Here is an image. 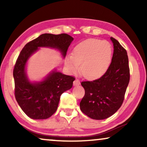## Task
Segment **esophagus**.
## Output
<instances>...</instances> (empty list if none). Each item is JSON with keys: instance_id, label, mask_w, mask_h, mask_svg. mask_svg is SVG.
Segmentation results:
<instances>
[{"instance_id": "obj_1", "label": "esophagus", "mask_w": 147, "mask_h": 147, "mask_svg": "<svg viewBox=\"0 0 147 147\" xmlns=\"http://www.w3.org/2000/svg\"><path fill=\"white\" fill-rule=\"evenodd\" d=\"M80 84V82L79 81V80L76 79L74 80V86H79Z\"/></svg>"}]
</instances>
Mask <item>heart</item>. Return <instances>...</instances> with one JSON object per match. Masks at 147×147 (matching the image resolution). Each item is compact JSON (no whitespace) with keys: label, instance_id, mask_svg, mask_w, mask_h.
<instances>
[{"label":"heart","instance_id":"obj_1","mask_svg":"<svg viewBox=\"0 0 147 147\" xmlns=\"http://www.w3.org/2000/svg\"><path fill=\"white\" fill-rule=\"evenodd\" d=\"M112 53L111 44L97 39L86 40L77 45L73 53L67 57L65 64L71 73L80 69L88 78H96L104 75L110 64Z\"/></svg>","mask_w":147,"mask_h":147}]
</instances>
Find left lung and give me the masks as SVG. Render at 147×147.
I'll use <instances>...</instances> for the list:
<instances>
[{"label":"left lung","instance_id":"1","mask_svg":"<svg viewBox=\"0 0 147 147\" xmlns=\"http://www.w3.org/2000/svg\"><path fill=\"white\" fill-rule=\"evenodd\" d=\"M110 39L114 53L108 70L98 79L81 83L85 95L80 103V109L94 120L106 119L119 109L130 81L127 52L117 40Z\"/></svg>","mask_w":147,"mask_h":147}]
</instances>
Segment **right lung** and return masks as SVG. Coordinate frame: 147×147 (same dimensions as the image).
I'll return each instance as SVG.
<instances>
[{
	"mask_svg": "<svg viewBox=\"0 0 147 147\" xmlns=\"http://www.w3.org/2000/svg\"><path fill=\"white\" fill-rule=\"evenodd\" d=\"M74 38L66 33L42 34L21 50L13 69L15 96L20 107L32 119H47L56 112L61 95L71 89L75 78L52 71L43 82L31 83L25 73L28 59L39 47L55 48L65 57Z\"/></svg>",
	"mask_w": 147,
	"mask_h": 147,
	"instance_id": "1",
	"label": "right lung"
}]
</instances>
